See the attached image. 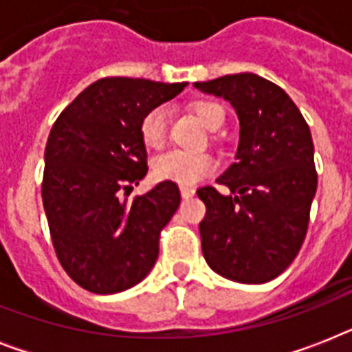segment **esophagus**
<instances>
[{
  "instance_id": "obj_1",
  "label": "esophagus",
  "mask_w": 352,
  "mask_h": 352,
  "mask_svg": "<svg viewBox=\"0 0 352 352\" xmlns=\"http://www.w3.org/2000/svg\"><path fill=\"white\" fill-rule=\"evenodd\" d=\"M181 195L182 199H190L195 195V190L192 186H181Z\"/></svg>"
}]
</instances>
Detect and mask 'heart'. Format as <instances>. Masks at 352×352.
<instances>
[{"instance_id": "1", "label": "heart", "mask_w": 352, "mask_h": 352, "mask_svg": "<svg viewBox=\"0 0 352 352\" xmlns=\"http://www.w3.org/2000/svg\"><path fill=\"white\" fill-rule=\"evenodd\" d=\"M193 113L204 127L217 129L225 122V109L214 100H197L192 106ZM140 138L148 148H160L168 131V111L164 106L151 107L138 126ZM215 171V160L208 153H190L171 149L153 160V175L157 181H170L182 186H190L203 181Z\"/></svg>"}]
</instances>
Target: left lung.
<instances>
[{
  "label": "left lung",
  "mask_w": 352,
  "mask_h": 352,
  "mask_svg": "<svg viewBox=\"0 0 352 352\" xmlns=\"http://www.w3.org/2000/svg\"><path fill=\"white\" fill-rule=\"evenodd\" d=\"M195 87L230 102L241 124L237 162L217 179L232 195L197 190L206 204L203 256L232 281L267 283L305 241L318 186L311 129L289 95L257 74H226Z\"/></svg>",
  "instance_id": "1"
}]
</instances>
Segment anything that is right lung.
I'll use <instances>...</instances> for the list:
<instances>
[{"label": "right lung", "instance_id": "obj_1", "mask_svg": "<svg viewBox=\"0 0 352 352\" xmlns=\"http://www.w3.org/2000/svg\"><path fill=\"white\" fill-rule=\"evenodd\" d=\"M186 84L107 76L93 82L52 126L41 199L52 246L74 283L115 294L140 283L159 257L160 232L181 203L175 182L122 201L148 173L140 120Z\"/></svg>", "mask_w": 352, "mask_h": 352}]
</instances>
